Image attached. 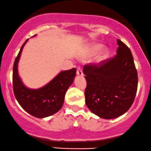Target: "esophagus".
I'll list each match as a JSON object with an SVG mask.
<instances>
[{
    "instance_id": "obj_1",
    "label": "esophagus",
    "mask_w": 151,
    "mask_h": 151,
    "mask_svg": "<svg viewBox=\"0 0 151 151\" xmlns=\"http://www.w3.org/2000/svg\"><path fill=\"white\" fill-rule=\"evenodd\" d=\"M77 75L78 76H83V70H81V68H77Z\"/></svg>"
}]
</instances>
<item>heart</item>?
I'll return each instance as SVG.
<instances>
[{"label":"heart","instance_id":"1","mask_svg":"<svg viewBox=\"0 0 151 151\" xmlns=\"http://www.w3.org/2000/svg\"><path fill=\"white\" fill-rule=\"evenodd\" d=\"M102 46L100 45V44H95V45H93V47L90 48V50L88 51V56H92V55L95 54V53L97 52V51H100V49H102ZM107 52L102 53V54L98 57V61H102V60H104V58L107 57Z\"/></svg>","mask_w":151,"mask_h":151}]
</instances>
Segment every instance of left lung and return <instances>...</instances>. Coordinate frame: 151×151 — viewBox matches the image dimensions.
<instances>
[{"mask_svg": "<svg viewBox=\"0 0 151 151\" xmlns=\"http://www.w3.org/2000/svg\"><path fill=\"white\" fill-rule=\"evenodd\" d=\"M116 55L83 67L87 86L86 103L92 112L109 119L132 107L138 88V73L129 48L120 40Z\"/></svg>", "mask_w": 151, "mask_h": 151, "instance_id": "1", "label": "left lung"}]
</instances>
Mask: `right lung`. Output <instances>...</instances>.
<instances>
[{"mask_svg":"<svg viewBox=\"0 0 151 151\" xmlns=\"http://www.w3.org/2000/svg\"><path fill=\"white\" fill-rule=\"evenodd\" d=\"M27 40L21 47L13 65L12 86L16 100L29 114L37 118H44L61 109L68 88L74 81L75 68L61 71L48 84L39 89H29L23 85L17 72V63Z\"/></svg>","mask_w":151,"mask_h":151,"instance_id":"1","label":"right lung"}]
</instances>
